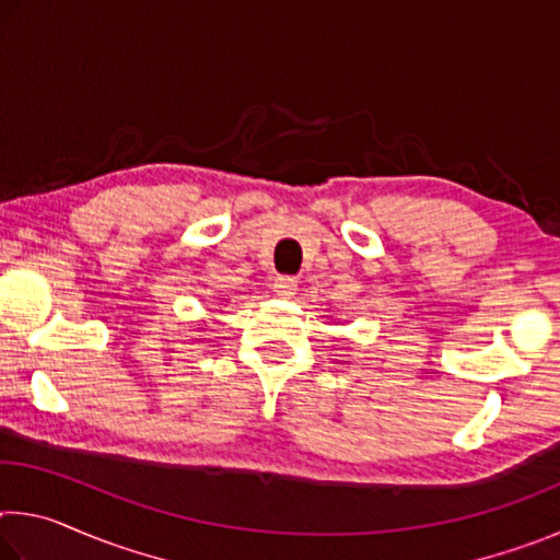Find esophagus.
<instances>
[{
	"instance_id": "34e87169",
	"label": "esophagus",
	"mask_w": 560,
	"mask_h": 560,
	"mask_svg": "<svg viewBox=\"0 0 560 560\" xmlns=\"http://www.w3.org/2000/svg\"><path fill=\"white\" fill-rule=\"evenodd\" d=\"M296 287H299L296 279H291V277H277L271 283L273 293H277V296H281V299H291L293 293H296Z\"/></svg>"
}]
</instances>
